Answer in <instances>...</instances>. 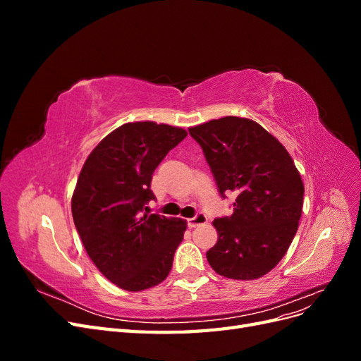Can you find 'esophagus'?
I'll use <instances>...</instances> for the list:
<instances>
[{"label": "esophagus", "instance_id": "esophagus-1", "mask_svg": "<svg viewBox=\"0 0 361 361\" xmlns=\"http://www.w3.org/2000/svg\"><path fill=\"white\" fill-rule=\"evenodd\" d=\"M206 221H207L206 215H204V214H202V212H199L197 215H194L192 218H190V220H188V227H190V228H192V227H197V226L204 224Z\"/></svg>", "mask_w": 361, "mask_h": 361}]
</instances>
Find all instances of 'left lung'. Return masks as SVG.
<instances>
[{
	"label": "left lung",
	"mask_w": 361,
	"mask_h": 361,
	"mask_svg": "<svg viewBox=\"0 0 361 361\" xmlns=\"http://www.w3.org/2000/svg\"><path fill=\"white\" fill-rule=\"evenodd\" d=\"M233 214L215 218L216 244L206 257L223 277L255 280L274 268L297 233L304 185L280 141L250 118L235 116L188 128Z\"/></svg>",
	"instance_id": "obj_1"
}]
</instances>
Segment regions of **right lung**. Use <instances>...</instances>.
<instances>
[{
	"label": "right lung",
	"mask_w": 361,
	"mask_h": 361,
	"mask_svg": "<svg viewBox=\"0 0 361 361\" xmlns=\"http://www.w3.org/2000/svg\"><path fill=\"white\" fill-rule=\"evenodd\" d=\"M187 137V130L155 122L125 123L85 159L72 195V215L96 268L125 290L166 280L187 231L182 218L149 214L155 199L152 174Z\"/></svg>",
	"instance_id": "add662e5"
}]
</instances>
